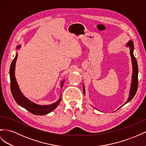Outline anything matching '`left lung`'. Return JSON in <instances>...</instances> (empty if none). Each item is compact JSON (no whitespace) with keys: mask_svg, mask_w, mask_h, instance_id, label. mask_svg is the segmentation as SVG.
I'll return each instance as SVG.
<instances>
[{"mask_svg":"<svg viewBox=\"0 0 146 146\" xmlns=\"http://www.w3.org/2000/svg\"><path fill=\"white\" fill-rule=\"evenodd\" d=\"M126 46L129 47V48H130V56L131 57V63H132V67H133V72H132L131 83V86H130L129 98H128L127 100L126 101V102L123 105H125V104H127L128 102H129L133 98V97L135 96L136 92L137 91V89H138V63H137V61L133 55L134 45H133V41H129V42L127 44ZM83 93H84V94H85V87H84L83 85Z\"/></svg>","mask_w":146,"mask_h":146,"instance_id":"8db88e82","label":"left lung"}]
</instances>
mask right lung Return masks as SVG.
Instances as JSON below:
<instances>
[{"instance_id": "right-lung-1", "label": "right lung", "mask_w": 146, "mask_h": 146, "mask_svg": "<svg viewBox=\"0 0 146 146\" xmlns=\"http://www.w3.org/2000/svg\"><path fill=\"white\" fill-rule=\"evenodd\" d=\"M21 48V45L17 46L16 47V49H19ZM17 58V54H16L15 58L12 61L10 69V85H11V91L13 95V98L15 99L16 103L21 107L24 108L27 111H30L35 115L42 116L45 115L48 113L52 112L53 110H54L58 104L60 103L61 100V95L60 98L56 102L47 105H41L37 104L34 103L33 102L31 101L29 99L22 93L21 91L19 86L17 85V83L16 80V77L15 76V66L16 61ZM64 80H63L61 83V88H62L64 84Z\"/></svg>"}]
</instances>
